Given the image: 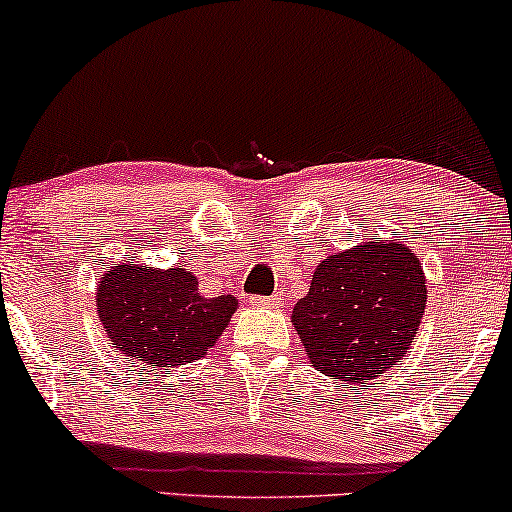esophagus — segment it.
<instances>
[{"label":"esophagus","mask_w":512,"mask_h":512,"mask_svg":"<svg viewBox=\"0 0 512 512\" xmlns=\"http://www.w3.org/2000/svg\"><path fill=\"white\" fill-rule=\"evenodd\" d=\"M281 293H274V295H255L252 298V305L257 307H269V310H276V307H281Z\"/></svg>","instance_id":"34e87169"}]
</instances>
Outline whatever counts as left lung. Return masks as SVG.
<instances>
[{"label":"left lung","instance_id":"1","mask_svg":"<svg viewBox=\"0 0 512 512\" xmlns=\"http://www.w3.org/2000/svg\"><path fill=\"white\" fill-rule=\"evenodd\" d=\"M424 307L420 257L403 240H369L322 260L291 319L312 367L357 386L408 353Z\"/></svg>","mask_w":512,"mask_h":512}]
</instances>
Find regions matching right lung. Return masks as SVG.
I'll list each match as a JSON object with an SVG mask.
<instances>
[{"instance_id":"1","label":"right lung","mask_w":512,"mask_h":512,"mask_svg":"<svg viewBox=\"0 0 512 512\" xmlns=\"http://www.w3.org/2000/svg\"><path fill=\"white\" fill-rule=\"evenodd\" d=\"M95 303L116 353L159 369L205 357L238 307L233 295H200L193 272L138 264L102 274Z\"/></svg>"}]
</instances>
